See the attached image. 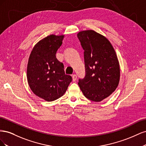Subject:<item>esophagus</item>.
Returning a JSON list of instances; mask_svg holds the SVG:
<instances>
[{
    "mask_svg": "<svg viewBox=\"0 0 146 146\" xmlns=\"http://www.w3.org/2000/svg\"><path fill=\"white\" fill-rule=\"evenodd\" d=\"M72 80H73L74 82L76 81L77 78V75H76V74H74V75H72Z\"/></svg>",
    "mask_w": 146,
    "mask_h": 146,
    "instance_id": "esophagus-1",
    "label": "esophagus"
}]
</instances>
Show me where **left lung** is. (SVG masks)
Masks as SVG:
<instances>
[{
  "label": "left lung",
  "mask_w": 146,
  "mask_h": 146,
  "mask_svg": "<svg viewBox=\"0 0 146 146\" xmlns=\"http://www.w3.org/2000/svg\"><path fill=\"white\" fill-rule=\"evenodd\" d=\"M77 37L84 50L85 76L78 85L87 99L100 102L118 86L120 67L111 44L94 30L82 31Z\"/></svg>",
  "instance_id": "left-lung-1"
}]
</instances>
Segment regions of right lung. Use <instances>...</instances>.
Instances as JSON below:
<instances>
[{
	"instance_id": "1",
	"label": "right lung",
	"mask_w": 146,
	"mask_h": 146,
	"mask_svg": "<svg viewBox=\"0 0 146 146\" xmlns=\"http://www.w3.org/2000/svg\"><path fill=\"white\" fill-rule=\"evenodd\" d=\"M64 35H50L39 41L30 55L27 77L30 89L47 102L61 98L72 79L64 73V65L56 58Z\"/></svg>"
}]
</instances>
